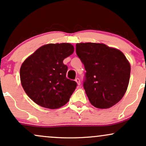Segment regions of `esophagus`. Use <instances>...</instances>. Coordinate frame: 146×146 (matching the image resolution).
<instances>
[{
    "label": "esophagus",
    "instance_id": "obj_1",
    "mask_svg": "<svg viewBox=\"0 0 146 146\" xmlns=\"http://www.w3.org/2000/svg\"><path fill=\"white\" fill-rule=\"evenodd\" d=\"M75 81L76 82V83L78 84V86H80V84H81V81H80V79L78 78H76V79H75Z\"/></svg>",
    "mask_w": 146,
    "mask_h": 146
}]
</instances>
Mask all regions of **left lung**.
<instances>
[{"instance_id": "left-lung-1", "label": "left lung", "mask_w": 146, "mask_h": 146, "mask_svg": "<svg viewBox=\"0 0 146 146\" xmlns=\"http://www.w3.org/2000/svg\"><path fill=\"white\" fill-rule=\"evenodd\" d=\"M76 54L86 70L83 88L90 104L107 109L125 94L130 76V65L123 53L103 43L81 42Z\"/></svg>"}]
</instances>
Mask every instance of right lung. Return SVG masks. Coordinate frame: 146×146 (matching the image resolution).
<instances>
[{
  "label": "right lung",
  "instance_id": "obj_1",
  "mask_svg": "<svg viewBox=\"0 0 146 146\" xmlns=\"http://www.w3.org/2000/svg\"><path fill=\"white\" fill-rule=\"evenodd\" d=\"M70 43H50L39 47L23 63L21 85L34 103L57 109L68 102L77 83L66 77L68 66L63 60L72 54Z\"/></svg>",
  "mask_w": 146,
  "mask_h": 146
}]
</instances>
